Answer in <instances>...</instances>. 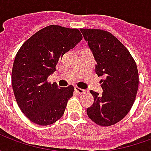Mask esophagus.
Instances as JSON below:
<instances>
[{
    "mask_svg": "<svg viewBox=\"0 0 151 151\" xmlns=\"http://www.w3.org/2000/svg\"><path fill=\"white\" fill-rule=\"evenodd\" d=\"M74 90H75L76 91L78 92V93H79V94H82V93H84V92L86 91L85 90L79 88V87H78V86H75V87H74Z\"/></svg>",
    "mask_w": 151,
    "mask_h": 151,
    "instance_id": "34e87169",
    "label": "esophagus"
}]
</instances>
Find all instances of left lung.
<instances>
[{"label": "left lung", "mask_w": 151, "mask_h": 151, "mask_svg": "<svg viewBox=\"0 0 151 151\" xmlns=\"http://www.w3.org/2000/svg\"><path fill=\"white\" fill-rule=\"evenodd\" d=\"M96 60L103 94L91 91L94 104L88 116L101 126L119 122L129 113L138 90V72L129 52L114 35L98 29H80Z\"/></svg>", "instance_id": "1"}]
</instances>
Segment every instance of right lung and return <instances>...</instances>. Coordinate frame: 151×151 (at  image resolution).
Segmentation results:
<instances>
[{"instance_id":"add662e5","label":"right lung","mask_w":151,"mask_h":151,"mask_svg":"<svg viewBox=\"0 0 151 151\" xmlns=\"http://www.w3.org/2000/svg\"><path fill=\"white\" fill-rule=\"evenodd\" d=\"M82 39L78 29L52 25L33 35L18 50L12 70V86L18 107L33 123L49 125L63 116L73 86L60 87L47 79L63 55Z\"/></svg>"}]
</instances>
